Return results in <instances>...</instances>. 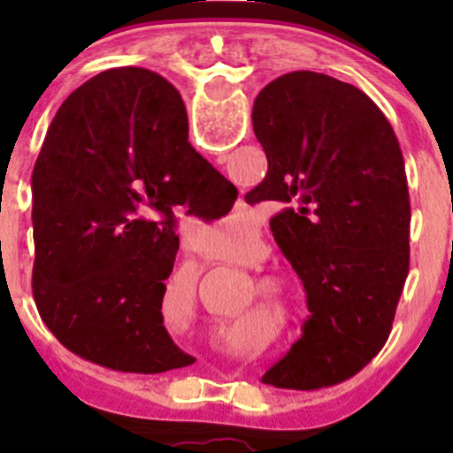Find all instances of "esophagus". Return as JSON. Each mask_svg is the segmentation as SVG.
Returning <instances> with one entry per match:
<instances>
[{
    "mask_svg": "<svg viewBox=\"0 0 453 453\" xmlns=\"http://www.w3.org/2000/svg\"><path fill=\"white\" fill-rule=\"evenodd\" d=\"M240 206H242V208H247V203H240Z\"/></svg>",
    "mask_w": 453,
    "mask_h": 453,
    "instance_id": "esophagus-1",
    "label": "esophagus"
}]
</instances>
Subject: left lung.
<instances>
[{"mask_svg":"<svg viewBox=\"0 0 453 453\" xmlns=\"http://www.w3.org/2000/svg\"><path fill=\"white\" fill-rule=\"evenodd\" d=\"M251 122L267 174L247 197L276 208L270 229L311 311L302 338L267 374L279 388L334 386L386 345L408 276L402 150L365 92L319 72L267 83Z\"/></svg>","mask_w":453,"mask_h":453,"instance_id":"left-lung-1","label":"left lung"}]
</instances>
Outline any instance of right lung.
Listing matches in <instances>:
<instances>
[{"mask_svg": "<svg viewBox=\"0 0 453 453\" xmlns=\"http://www.w3.org/2000/svg\"><path fill=\"white\" fill-rule=\"evenodd\" d=\"M186 138L181 95L145 67L92 77L51 119L31 177V288L47 329L86 361L135 374L192 363L161 313L177 215L238 190Z\"/></svg>", "mask_w": 453, "mask_h": 453, "instance_id": "1", "label": "right lung"}]
</instances>
